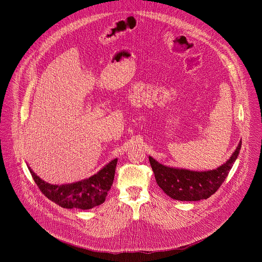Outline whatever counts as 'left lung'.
<instances>
[{
    "instance_id": "left-lung-1",
    "label": "left lung",
    "mask_w": 262,
    "mask_h": 262,
    "mask_svg": "<svg viewBox=\"0 0 262 262\" xmlns=\"http://www.w3.org/2000/svg\"><path fill=\"white\" fill-rule=\"evenodd\" d=\"M242 147L239 141L229 160L222 166L206 171H193L182 168H173L162 165L149 157L157 183L160 188L174 200L199 201L209 198L214 194L226 179Z\"/></svg>"
}]
</instances>
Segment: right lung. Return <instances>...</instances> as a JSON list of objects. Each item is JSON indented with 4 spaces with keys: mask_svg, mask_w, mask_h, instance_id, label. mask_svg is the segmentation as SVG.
Listing matches in <instances>:
<instances>
[{
    "mask_svg": "<svg viewBox=\"0 0 262 262\" xmlns=\"http://www.w3.org/2000/svg\"><path fill=\"white\" fill-rule=\"evenodd\" d=\"M117 159L107 163L96 174L81 181L52 184L37 176L28 166L29 171L42 194L63 208L91 209L105 201L107 192L113 184Z\"/></svg>",
    "mask_w": 262,
    "mask_h": 262,
    "instance_id": "obj_1",
    "label": "right lung"
}]
</instances>
